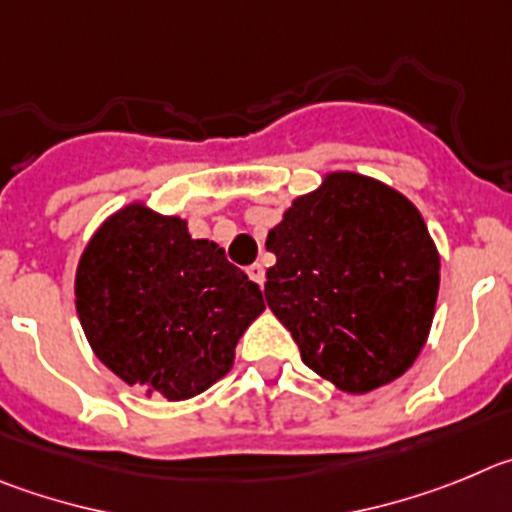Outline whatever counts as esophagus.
<instances>
[{
	"label": "esophagus",
	"instance_id": "34e87169",
	"mask_svg": "<svg viewBox=\"0 0 512 512\" xmlns=\"http://www.w3.org/2000/svg\"><path fill=\"white\" fill-rule=\"evenodd\" d=\"M247 275H250L257 285H265V267H262L260 262H255V265L247 267Z\"/></svg>",
	"mask_w": 512,
	"mask_h": 512
}]
</instances>
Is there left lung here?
Instances as JSON below:
<instances>
[{
	"label": "left lung",
	"mask_w": 512,
	"mask_h": 512,
	"mask_svg": "<svg viewBox=\"0 0 512 512\" xmlns=\"http://www.w3.org/2000/svg\"><path fill=\"white\" fill-rule=\"evenodd\" d=\"M275 255L265 301L306 367L344 393L403 375L426 344L439 296V252L403 193L331 173L267 234Z\"/></svg>",
	"instance_id": "1"
}]
</instances>
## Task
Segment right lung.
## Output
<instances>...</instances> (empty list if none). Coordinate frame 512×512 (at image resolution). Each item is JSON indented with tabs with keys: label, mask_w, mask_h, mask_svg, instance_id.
I'll return each mask as SVG.
<instances>
[{
	"label": "right lung",
	"mask_w": 512,
	"mask_h": 512,
	"mask_svg": "<svg viewBox=\"0 0 512 512\" xmlns=\"http://www.w3.org/2000/svg\"><path fill=\"white\" fill-rule=\"evenodd\" d=\"M262 308L260 285L222 247L142 204L117 211L78 262L76 311L96 357L127 385L168 400L227 375Z\"/></svg>",
	"instance_id": "add662e5"
}]
</instances>
